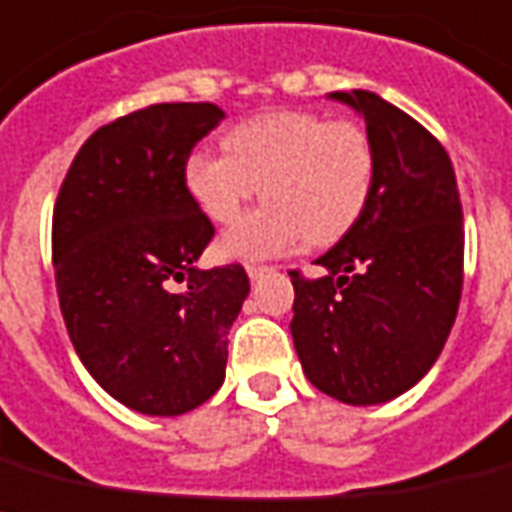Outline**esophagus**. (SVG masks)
<instances>
[{"mask_svg": "<svg viewBox=\"0 0 512 512\" xmlns=\"http://www.w3.org/2000/svg\"><path fill=\"white\" fill-rule=\"evenodd\" d=\"M267 269H269L267 264H256V261H248V264H245V272H248V277H251V280H256L259 275H264Z\"/></svg>", "mask_w": 512, "mask_h": 512, "instance_id": "obj_1", "label": "esophagus"}]
</instances>
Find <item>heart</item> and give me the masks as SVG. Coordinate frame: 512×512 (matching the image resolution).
Segmentation results:
<instances>
[{
  "label": "heart",
  "mask_w": 512,
  "mask_h": 512,
  "mask_svg": "<svg viewBox=\"0 0 512 512\" xmlns=\"http://www.w3.org/2000/svg\"><path fill=\"white\" fill-rule=\"evenodd\" d=\"M224 153L187 158L185 185L203 214L230 224L259 192L267 203L240 216L222 240L232 259H259L338 243L362 219L375 185V147L365 126L314 110H267L235 124Z\"/></svg>",
  "instance_id": "1"
}]
</instances>
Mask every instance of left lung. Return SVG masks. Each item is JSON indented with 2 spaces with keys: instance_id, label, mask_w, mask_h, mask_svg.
<instances>
[{
  "instance_id": "obj_1",
  "label": "left lung",
  "mask_w": 512,
  "mask_h": 512,
  "mask_svg": "<svg viewBox=\"0 0 512 512\" xmlns=\"http://www.w3.org/2000/svg\"><path fill=\"white\" fill-rule=\"evenodd\" d=\"M365 116L375 185L354 230L317 259V280L290 269V333L306 378L346 404L404 394L439 359L463 293V203L441 142L365 89L333 92Z\"/></svg>"
}]
</instances>
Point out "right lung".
I'll return each mask as SVG.
<instances>
[{
  "label": "right lung",
  "mask_w": 512,
  "mask_h": 512,
  "mask_svg": "<svg viewBox=\"0 0 512 512\" xmlns=\"http://www.w3.org/2000/svg\"><path fill=\"white\" fill-rule=\"evenodd\" d=\"M222 118L214 102H161L100 126L52 211L73 349L113 399L145 415H182L216 394L227 333L251 290L243 264L195 267L214 224L185 166Z\"/></svg>",
  "instance_id": "right-lung-1"
}]
</instances>
